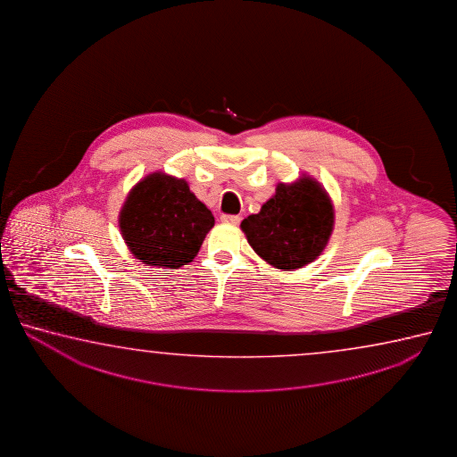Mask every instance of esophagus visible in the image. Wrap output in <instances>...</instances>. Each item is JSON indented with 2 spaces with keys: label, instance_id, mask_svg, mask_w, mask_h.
Segmentation results:
<instances>
[{
  "label": "esophagus",
  "instance_id": "esophagus-1",
  "mask_svg": "<svg viewBox=\"0 0 457 457\" xmlns=\"http://www.w3.org/2000/svg\"><path fill=\"white\" fill-rule=\"evenodd\" d=\"M220 220L225 222V224L238 225L240 224L241 217L233 216V214H222V216H220Z\"/></svg>",
  "mask_w": 457,
  "mask_h": 457
}]
</instances>
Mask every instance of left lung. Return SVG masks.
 <instances>
[{
    "label": "left lung",
    "mask_w": 457,
    "mask_h": 457,
    "mask_svg": "<svg viewBox=\"0 0 457 457\" xmlns=\"http://www.w3.org/2000/svg\"><path fill=\"white\" fill-rule=\"evenodd\" d=\"M333 224V204L325 188L302 178L289 186L278 184L261 212L241 222V230L263 261L281 270H295L321 254Z\"/></svg>",
    "instance_id": "1"
}]
</instances>
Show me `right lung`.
Here are the masks:
<instances>
[{
    "label": "right lung",
    "instance_id": "obj_1",
    "mask_svg": "<svg viewBox=\"0 0 457 457\" xmlns=\"http://www.w3.org/2000/svg\"><path fill=\"white\" fill-rule=\"evenodd\" d=\"M214 216L184 179L154 172L128 195L120 228L132 254L148 265L179 269L202 248Z\"/></svg>",
    "mask_w": 457,
    "mask_h": 457
}]
</instances>
